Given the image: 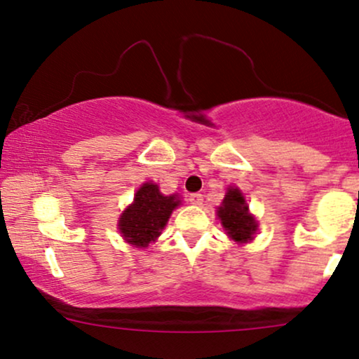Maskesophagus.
<instances>
[{
    "instance_id": "obj_1",
    "label": "esophagus",
    "mask_w": 359,
    "mask_h": 359,
    "mask_svg": "<svg viewBox=\"0 0 359 359\" xmlns=\"http://www.w3.org/2000/svg\"><path fill=\"white\" fill-rule=\"evenodd\" d=\"M188 200L191 205H201L203 203V195H201V193H191V195L188 196Z\"/></svg>"
}]
</instances>
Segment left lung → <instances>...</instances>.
I'll list each match as a JSON object with an SVG mask.
<instances>
[{
  "label": "left lung",
  "instance_id": "8db88e82",
  "mask_svg": "<svg viewBox=\"0 0 359 359\" xmlns=\"http://www.w3.org/2000/svg\"><path fill=\"white\" fill-rule=\"evenodd\" d=\"M218 217H220L223 229L230 235L235 242H247L252 240L257 230V223L245 203V198L242 196L240 189L230 188L225 195V200L220 208H218Z\"/></svg>",
  "mask_w": 359,
  "mask_h": 359
}]
</instances>
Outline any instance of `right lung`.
Listing matches in <instances>:
<instances>
[{
    "mask_svg": "<svg viewBox=\"0 0 359 359\" xmlns=\"http://www.w3.org/2000/svg\"><path fill=\"white\" fill-rule=\"evenodd\" d=\"M180 205L176 195L164 196L153 183L137 189L134 203L122 213L119 231L122 237L136 247H146L159 237L172 210Z\"/></svg>",
    "mask_w": 359,
    "mask_h": 359,
    "instance_id": "right-lung-1",
    "label": "right lung"
}]
</instances>
